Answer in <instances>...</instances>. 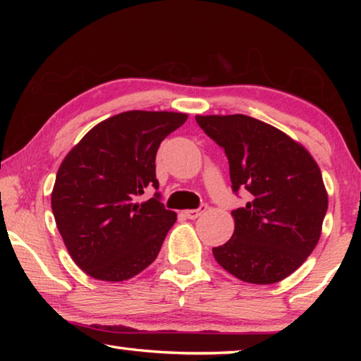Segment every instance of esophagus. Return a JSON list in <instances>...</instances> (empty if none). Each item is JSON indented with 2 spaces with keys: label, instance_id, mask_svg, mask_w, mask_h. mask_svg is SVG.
I'll return each mask as SVG.
<instances>
[{
  "label": "esophagus",
  "instance_id": "esophagus-1",
  "mask_svg": "<svg viewBox=\"0 0 361 361\" xmlns=\"http://www.w3.org/2000/svg\"><path fill=\"white\" fill-rule=\"evenodd\" d=\"M205 210H207V204H202L199 207V209H195V210H185V212H183V215H185L189 219H195L197 216L202 215Z\"/></svg>",
  "mask_w": 361,
  "mask_h": 361
}]
</instances>
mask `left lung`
<instances>
[{"label":"left lung","mask_w":361,"mask_h":361,"mask_svg":"<svg viewBox=\"0 0 361 361\" xmlns=\"http://www.w3.org/2000/svg\"><path fill=\"white\" fill-rule=\"evenodd\" d=\"M229 161L232 191L250 200L232 210L231 239L213 248L218 264L248 283L288 277L312 253L328 210L322 172L286 133L245 114L195 116Z\"/></svg>","instance_id":"8db88e82"}]
</instances>
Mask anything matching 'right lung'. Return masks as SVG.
I'll list each match as a JSON object with an SVG mask.
<instances>
[{"mask_svg":"<svg viewBox=\"0 0 361 361\" xmlns=\"http://www.w3.org/2000/svg\"><path fill=\"white\" fill-rule=\"evenodd\" d=\"M188 114L126 111L97 124L59 167L51 204L73 261L97 280L132 279L157 258L176 213L154 192L156 152Z\"/></svg>","mask_w":361,"mask_h":361,"instance_id":"obj_1","label":"right lung"}]
</instances>
